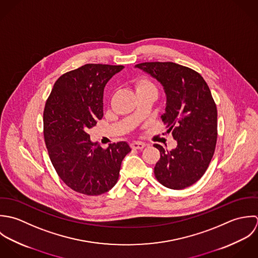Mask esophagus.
I'll list each match as a JSON object with an SVG mask.
<instances>
[{
	"mask_svg": "<svg viewBox=\"0 0 258 258\" xmlns=\"http://www.w3.org/2000/svg\"><path fill=\"white\" fill-rule=\"evenodd\" d=\"M131 147L134 150H143L146 147V144L142 143V142H133L131 144Z\"/></svg>",
	"mask_w": 258,
	"mask_h": 258,
	"instance_id": "1",
	"label": "esophagus"
}]
</instances>
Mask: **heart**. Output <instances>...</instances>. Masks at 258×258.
<instances>
[{"instance_id":"heart-1","label":"heart","mask_w":258,"mask_h":258,"mask_svg":"<svg viewBox=\"0 0 258 258\" xmlns=\"http://www.w3.org/2000/svg\"><path fill=\"white\" fill-rule=\"evenodd\" d=\"M136 89H137V93L142 92V91H155L156 92L155 85L147 78L140 79L136 84Z\"/></svg>"}]
</instances>
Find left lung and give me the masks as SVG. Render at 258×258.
<instances>
[{"instance_id":"8db88e82","label":"left lung","mask_w":258,"mask_h":258,"mask_svg":"<svg viewBox=\"0 0 258 258\" xmlns=\"http://www.w3.org/2000/svg\"><path fill=\"white\" fill-rule=\"evenodd\" d=\"M159 82L166 96L161 115L177 146L171 151L155 145L160 158L156 179L165 187L183 189L206 172L217 140V109L204 78L175 62L152 61L135 66Z\"/></svg>"}]
</instances>
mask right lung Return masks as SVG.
I'll list each match as a JSON object with an SVG mask.
<instances>
[{
    "instance_id": "1",
    "label": "right lung",
    "mask_w": 258,
    "mask_h": 258,
    "mask_svg": "<svg viewBox=\"0 0 258 258\" xmlns=\"http://www.w3.org/2000/svg\"><path fill=\"white\" fill-rule=\"evenodd\" d=\"M123 66L87 63L60 76L44 110V137L52 165L73 190L100 196L117 181L132 149L125 142L106 150L92 143L89 130L103 115V90Z\"/></svg>"
}]
</instances>
